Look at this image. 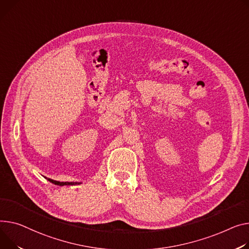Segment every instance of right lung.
<instances>
[{"label":"right lung","mask_w":249,"mask_h":249,"mask_svg":"<svg viewBox=\"0 0 249 249\" xmlns=\"http://www.w3.org/2000/svg\"><path fill=\"white\" fill-rule=\"evenodd\" d=\"M53 183H56V181L54 180H51ZM60 185H74V184H77V183H74V182H59Z\"/></svg>","instance_id":"obj_1"}]
</instances>
